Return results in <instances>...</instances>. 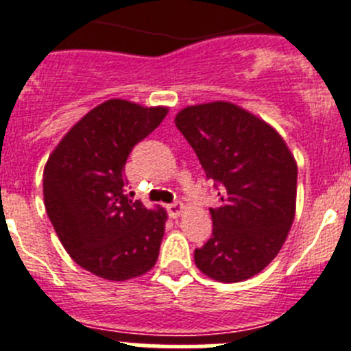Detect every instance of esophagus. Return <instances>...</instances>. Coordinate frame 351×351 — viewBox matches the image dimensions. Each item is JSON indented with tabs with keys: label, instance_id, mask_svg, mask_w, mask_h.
I'll return each mask as SVG.
<instances>
[{
	"label": "esophagus",
	"instance_id": "esophagus-1",
	"mask_svg": "<svg viewBox=\"0 0 351 351\" xmlns=\"http://www.w3.org/2000/svg\"><path fill=\"white\" fill-rule=\"evenodd\" d=\"M182 213H184V206L181 202H173L169 206V214L172 218H179Z\"/></svg>",
	"mask_w": 351,
	"mask_h": 351
}]
</instances>
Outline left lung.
<instances>
[{"label":"left lung","instance_id":"obj_1","mask_svg":"<svg viewBox=\"0 0 351 351\" xmlns=\"http://www.w3.org/2000/svg\"><path fill=\"white\" fill-rule=\"evenodd\" d=\"M176 126L219 195L213 235L195 250L197 267L223 283L258 274L280 253L295 216L290 149L265 121L228 101L182 108Z\"/></svg>","mask_w":351,"mask_h":351}]
</instances>
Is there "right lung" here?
Wrapping results in <instances>:
<instances>
[{
    "instance_id": "add662e5",
    "label": "right lung",
    "mask_w": 351,
    "mask_h": 351,
    "mask_svg": "<svg viewBox=\"0 0 351 351\" xmlns=\"http://www.w3.org/2000/svg\"><path fill=\"white\" fill-rule=\"evenodd\" d=\"M165 116L167 107L107 100L64 135L43 169V202L61 244L104 280H132L158 260L167 213L128 200L123 170Z\"/></svg>"
}]
</instances>
